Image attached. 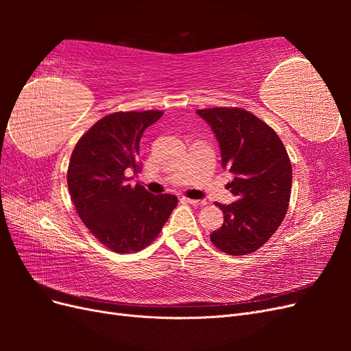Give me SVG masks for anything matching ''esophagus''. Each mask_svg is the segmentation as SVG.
Wrapping results in <instances>:
<instances>
[{
    "label": "esophagus",
    "instance_id": "esophagus-1",
    "mask_svg": "<svg viewBox=\"0 0 351 351\" xmlns=\"http://www.w3.org/2000/svg\"><path fill=\"white\" fill-rule=\"evenodd\" d=\"M183 202H186V204H190L193 206H205L206 205V200H196V199H189V197H182Z\"/></svg>",
    "mask_w": 351,
    "mask_h": 351
}]
</instances>
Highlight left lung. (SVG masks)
Listing matches in <instances>:
<instances>
[{"instance_id": "obj_1", "label": "left lung", "mask_w": 351, "mask_h": 351, "mask_svg": "<svg viewBox=\"0 0 351 351\" xmlns=\"http://www.w3.org/2000/svg\"><path fill=\"white\" fill-rule=\"evenodd\" d=\"M215 133L222 168L234 174L227 184L237 196L231 205L217 204L224 224L210 234L214 246L231 256L253 253L278 230L289 209L291 162L274 129L241 108L196 111Z\"/></svg>"}]
</instances>
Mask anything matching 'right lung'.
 <instances>
[{
    "label": "right lung",
    "instance_id": "right-lung-1",
    "mask_svg": "<svg viewBox=\"0 0 351 351\" xmlns=\"http://www.w3.org/2000/svg\"><path fill=\"white\" fill-rule=\"evenodd\" d=\"M162 111H120L95 123L74 146L67 169L71 200L83 224L115 253L145 249L177 206L174 195H152L127 184L141 171L139 145Z\"/></svg>",
    "mask_w": 351,
    "mask_h": 351
}]
</instances>
